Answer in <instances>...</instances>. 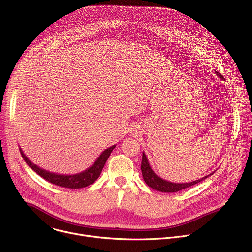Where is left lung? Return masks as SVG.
I'll list each match as a JSON object with an SVG mask.
<instances>
[{
    "instance_id": "left-lung-1",
    "label": "left lung",
    "mask_w": 252,
    "mask_h": 252,
    "mask_svg": "<svg viewBox=\"0 0 252 252\" xmlns=\"http://www.w3.org/2000/svg\"><path fill=\"white\" fill-rule=\"evenodd\" d=\"M217 75L220 79L224 80L223 76L220 75V73H218V71H217ZM140 168H141L142 177H143V179H145L146 184L150 188H152L156 190L161 191V192H176V191H179V190H183L185 189H188L189 187H192V186L202 182L203 179H205L208 175H210V174H208L207 176H204V177H201L200 179H197V181H194V182H191V183H187V184H174V183L166 182L165 179H162L161 177H159L152 169L145 153H142V159H141Z\"/></svg>"
}]
</instances>
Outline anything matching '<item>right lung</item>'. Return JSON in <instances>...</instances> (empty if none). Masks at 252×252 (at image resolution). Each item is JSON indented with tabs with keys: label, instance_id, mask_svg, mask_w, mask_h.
Listing matches in <instances>:
<instances>
[{
	"label": "right lung",
	"instance_id": "1",
	"mask_svg": "<svg viewBox=\"0 0 252 252\" xmlns=\"http://www.w3.org/2000/svg\"><path fill=\"white\" fill-rule=\"evenodd\" d=\"M116 148V146H113L109 149H106L102 152V154L97 158L95 162L87 170L78 173V174H71V175H63V174H57L50 171H47L38 165L33 164L29 158L25 156L23 151L20 149V153L24 158V160L27 162V164L33 170L37 172L40 176L45 178L51 184H54L56 186H60L66 189H83L86 188L92 184H94L96 179L98 178L107 158H110L111 153Z\"/></svg>",
	"mask_w": 252,
	"mask_h": 252
}]
</instances>
